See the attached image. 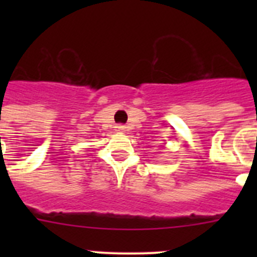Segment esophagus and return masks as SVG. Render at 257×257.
Segmentation results:
<instances>
[{"label":"esophagus","instance_id":"obj_1","mask_svg":"<svg viewBox=\"0 0 257 257\" xmlns=\"http://www.w3.org/2000/svg\"><path fill=\"white\" fill-rule=\"evenodd\" d=\"M115 131H117V133H124V131H126V126H124V124H117V126H115Z\"/></svg>","mask_w":257,"mask_h":257}]
</instances>
